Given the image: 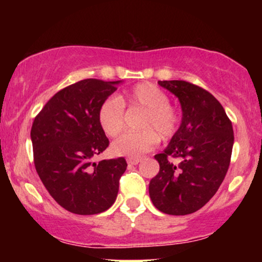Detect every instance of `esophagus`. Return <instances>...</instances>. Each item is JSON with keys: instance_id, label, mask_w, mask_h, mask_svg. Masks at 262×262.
I'll use <instances>...</instances> for the list:
<instances>
[{"instance_id": "34e87169", "label": "esophagus", "mask_w": 262, "mask_h": 262, "mask_svg": "<svg viewBox=\"0 0 262 262\" xmlns=\"http://www.w3.org/2000/svg\"><path fill=\"white\" fill-rule=\"evenodd\" d=\"M127 162L129 165H137L140 162V158H128Z\"/></svg>"}]
</instances>
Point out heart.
<instances>
[{
    "label": "heart",
    "instance_id": "b5f03b06",
    "mask_svg": "<svg viewBox=\"0 0 262 262\" xmlns=\"http://www.w3.org/2000/svg\"><path fill=\"white\" fill-rule=\"evenodd\" d=\"M124 107L143 110L141 130L128 132L114 140V155L138 158L154 149L159 138L170 140L179 129L180 113L170 104L167 93L154 83L141 82L125 95L108 97L101 103L97 118L108 137H117L124 128Z\"/></svg>",
    "mask_w": 262,
    "mask_h": 262
}]
</instances>
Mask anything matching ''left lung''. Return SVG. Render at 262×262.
Wrapping results in <instances>:
<instances>
[{
    "label": "left lung",
    "mask_w": 262,
    "mask_h": 262,
    "mask_svg": "<svg viewBox=\"0 0 262 262\" xmlns=\"http://www.w3.org/2000/svg\"><path fill=\"white\" fill-rule=\"evenodd\" d=\"M176 97L182 122L167 148L156 154L160 165L149 183L152 203L162 213L186 215L196 212L223 182L233 150V125L212 93L182 80L158 81ZM171 158H179L173 164Z\"/></svg>",
    "instance_id": "1"
}]
</instances>
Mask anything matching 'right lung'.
Instances as JSON below:
<instances>
[{
  "instance_id": "1",
  "label": "right lung",
  "mask_w": 262,
  "mask_h": 262,
  "mask_svg": "<svg viewBox=\"0 0 262 262\" xmlns=\"http://www.w3.org/2000/svg\"><path fill=\"white\" fill-rule=\"evenodd\" d=\"M118 82H75L56 92L33 122L35 170L50 196L75 214H97L110 208L127 169L124 158L92 162L110 145L97 112Z\"/></svg>"
}]
</instances>
